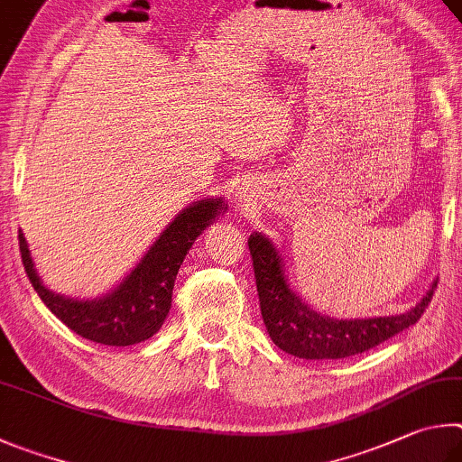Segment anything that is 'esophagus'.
I'll return each mask as SVG.
<instances>
[{
    "label": "esophagus",
    "instance_id": "esophagus-1",
    "mask_svg": "<svg viewBox=\"0 0 462 462\" xmlns=\"http://www.w3.org/2000/svg\"><path fill=\"white\" fill-rule=\"evenodd\" d=\"M255 197H257V194H255V190L249 184H244L236 192V199H237V202H239L241 207H254L255 205Z\"/></svg>",
    "mask_w": 462,
    "mask_h": 462
}]
</instances>
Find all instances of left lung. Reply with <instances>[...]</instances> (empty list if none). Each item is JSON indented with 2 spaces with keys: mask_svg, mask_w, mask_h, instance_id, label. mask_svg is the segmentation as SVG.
<instances>
[{
  "mask_svg": "<svg viewBox=\"0 0 462 462\" xmlns=\"http://www.w3.org/2000/svg\"><path fill=\"white\" fill-rule=\"evenodd\" d=\"M265 330L276 346L300 359H345L374 349L379 343L416 325L432 300L439 280L414 309L374 319H333L310 309L290 286L284 260L263 233L247 239Z\"/></svg>",
  "mask_w": 462,
  "mask_h": 462,
  "instance_id": "obj_1",
  "label": "left lung"
}]
</instances>
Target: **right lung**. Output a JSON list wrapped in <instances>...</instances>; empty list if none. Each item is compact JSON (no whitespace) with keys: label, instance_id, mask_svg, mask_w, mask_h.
Here are the masks:
<instances>
[{"label":"right lung","instance_id":"add662e5","mask_svg":"<svg viewBox=\"0 0 462 462\" xmlns=\"http://www.w3.org/2000/svg\"><path fill=\"white\" fill-rule=\"evenodd\" d=\"M223 197L202 199L182 208L150 245L135 268L99 298L62 296L40 280L26 237L20 231V254L30 284L56 319L77 335L93 343L127 346L142 343L158 333L172 306L176 273L194 239L202 236L217 217L225 213Z\"/></svg>","mask_w":462,"mask_h":462}]
</instances>
